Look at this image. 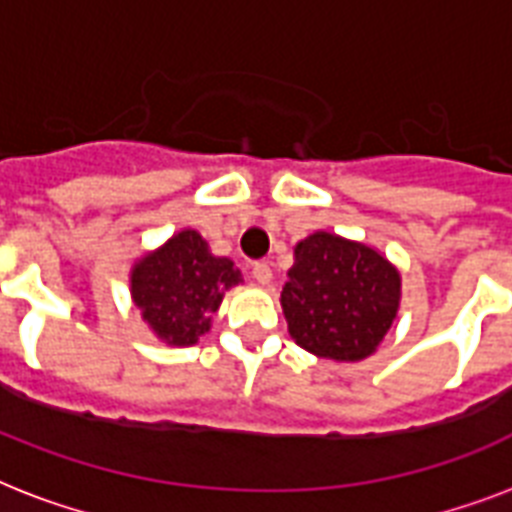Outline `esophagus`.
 Listing matches in <instances>:
<instances>
[{
	"instance_id": "obj_1",
	"label": "esophagus",
	"mask_w": 512,
	"mask_h": 512,
	"mask_svg": "<svg viewBox=\"0 0 512 512\" xmlns=\"http://www.w3.org/2000/svg\"><path fill=\"white\" fill-rule=\"evenodd\" d=\"M252 276H255L257 284H271V279H273L271 265H268V263H255V265H252Z\"/></svg>"
}]
</instances>
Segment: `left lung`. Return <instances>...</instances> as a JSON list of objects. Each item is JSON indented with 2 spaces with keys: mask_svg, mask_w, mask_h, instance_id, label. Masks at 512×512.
<instances>
[{
  "mask_svg": "<svg viewBox=\"0 0 512 512\" xmlns=\"http://www.w3.org/2000/svg\"><path fill=\"white\" fill-rule=\"evenodd\" d=\"M398 295V271L380 252L319 231L295 247L281 308L300 348L361 361L396 319Z\"/></svg>",
  "mask_w": 512,
  "mask_h": 512,
  "instance_id": "8db88e82",
  "label": "left lung"
}]
</instances>
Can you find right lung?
I'll return each instance as SVG.
<instances>
[{"label": "right lung", "mask_w": 512, "mask_h": 512, "mask_svg": "<svg viewBox=\"0 0 512 512\" xmlns=\"http://www.w3.org/2000/svg\"><path fill=\"white\" fill-rule=\"evenodd\" d=\"M233 284L239 271L228 257L209 255L196 231H180L132 271V297L143 319L170 345L199 340Z\"/></svg>", "instance_id": "add662e5"}]
</instances>
